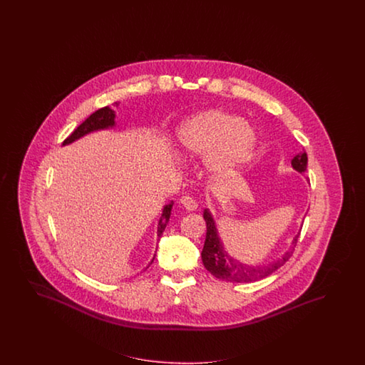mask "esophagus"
Segmentation results:
<instances>
[{"label":"esophagus","instance_id":"34e87169","mask_svg":"<svg viewBox=\"0 0 365 365\" xmlns=\"http://www.w3.org/2000/svg\"><path fill=\"white\" fill-rule=\"evenodd\" d=\"M180 205L187 211H194L198 209L197 200L191 198V197H183V198L180 199Z\"/></svg>","mask_w":365,"mask_h":365}]
</instances>
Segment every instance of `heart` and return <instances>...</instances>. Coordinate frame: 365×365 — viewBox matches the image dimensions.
<instances>
[{"label":"heart","instance_id":"b5f03b06","mask_svg":"<svg viewBox=\"0 0 365 365\" xmlns=\"http://www.w3.org/2000/svg\"><path fill=\"white\" fill-rule=\"evenodd\" d=\"M255 148V128L227 110H202L178 127V154L185 158L205 154V170L215 177L240 171L252 160Z\"/></svg>","mask_w":365,"mask_h":365}]
</instances>
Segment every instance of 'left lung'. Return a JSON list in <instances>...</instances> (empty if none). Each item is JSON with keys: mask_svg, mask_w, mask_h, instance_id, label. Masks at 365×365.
Returning <instances> with one entry per match:
<instances>
[{"mask_svg": "<svg viewBox=\"0 0 365 365\" xmlns=\"http://www.w3.org/2000/svg\"><path fill=\"white\" fill-rule=\"evenodd\" d=\"M292 167L299 174H304L308 167L307 153L296 155L292 160ZM203 218L206 221L207 232L202 250V262L212 276L226 282H255L270 276L277 269H279L289 261L299 240V232L293 238L290 247L279 258H277L276 261L269 262L267 265H247L237 261L227 253L209 209H205L203 211Z\"/></svg>", "mask_w": 365, "mask_h": 365, "instance_id": "left-lung-1", "label": "left lung"}]
</instances>
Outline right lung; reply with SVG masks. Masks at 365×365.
<instances>
[{"label": "right lung", "instance_id": "obj_1", "mask_svg": "<svg viewBox=\"0 0 365 365\" xmlns=\"http://www.w3.org/2000/svg\"><path fill=\"white\" fill-rule=\"evenodd\" d=\"M115 118H116V113H115V110L110 108V106H107L104 108H100L96 112H93L84 122L81 123L78 128L66 138L63 145L73 143V142H76L80 138H83V136H86L88 133L113 128L116 125ZM173 206H174V202L171 200V203L166 205L163 207V210H162V217H160V220L158 222V232H156L158 234V242H159L162 234H163L167 225H168ZM154 258H153V261H154ZM153 261H151V264H153Z\"/></svg>", "mask_w": 365, "mask_h": 365}]
</instances>
